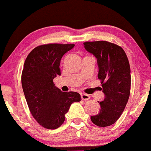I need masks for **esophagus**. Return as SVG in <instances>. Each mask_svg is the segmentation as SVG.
Segmentation results:
<instances>
[{
	"instance_id": "obj_1",
	"label": "esophagus",
	"mask_w": 151,
	"mask_h": 151,
	"mask_svg": "<svg viewBox=\"0 0 151 151\" xmlns=\"http://www.w3.org/2000/svg\"><path fill=\"white\" fill-rule=\"evenodd\" d=\"M81 99H83V100H88V99L90 98V96L88 95V94H84V93H82V94H81Z\"/></svg>"
}]
</instances>
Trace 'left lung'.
Here are the masks:
<instances>
[{
    "instance_id": "1",
    "label": "left lung",
    "mask_w": 151,
    "mask_h": 151,
    "mask_svg": "<svg viewBox=\"0 0 151 151\" xmlns=\"http://www.w3.org/2000/svg\"><path fill=\"white\" fill-rule=\"evenodd\" d=\"M87 52L97 59L98 78L105 94L99 102V113L91 116V122L99 127H109L117 122L124 112L130 95L131 75L129 60L119 45L105 41L83 43Z\"/></svg>"
}]
</instances>
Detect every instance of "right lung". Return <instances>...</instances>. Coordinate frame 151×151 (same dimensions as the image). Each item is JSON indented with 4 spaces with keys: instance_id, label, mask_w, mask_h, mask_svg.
Returning <instances> with one entry per match:
<instances>
[{
    "instance_id": "add662e5",
    "label": "right lung",
    "mask_w": 151,
    "mask_h": 151,
    "mask_svg": "<svg viewBox=\"0 0 151 151\" xmlns=\"http://www.w3.org/2000/svg\"><path fill=\"white\" fill-rule=\"evenodd\" d=\"M73 43H47L34 48L26 58L22 85L32 117L48 129H55L65 122L71 104L81 100L75 91H62L53 79L61 75L60 61Z\"/></svg>"
}]
</instances>
